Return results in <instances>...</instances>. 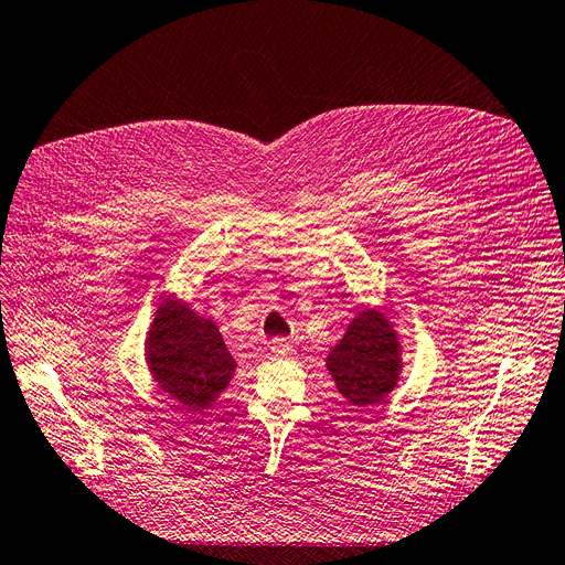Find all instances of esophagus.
Wrapping results in <instances>:
<instances>
[{
    "label": "esophagus",
    "instance_id": "34e87169",
    "mask_svg": "<svg viewBox=\"0 0 565 565\" xmlns=\"http://www.w3.org/2000/svg\"><path fill=\"white\" fill-rule=\"evenodd\" d=\"M269 349H273V353L277 358H290L292 355V343L288 339H273Z\"/></svg>",
    "mask_w": 565,
    "mask_h": 565
}]
</instances>
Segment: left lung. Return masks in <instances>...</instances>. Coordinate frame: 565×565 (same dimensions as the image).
Segmentation results:
<instances>
[{"label": "left lung", "mask_w": 565, "mask_h": 565, "mask_svg": "<svg viewBox=\"0 0 565 565\" xmlns=\"http://www.w3.org/2000/svg\"><path fill=\"white\" fill-rule=\"evenodd\" d=\"M399 332L376 309H362L326 358L339 395L355 411L383 404L397 387L404 370Z\"/></svg>", "instance_id": "obj_1"}]
</instances>
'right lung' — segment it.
Listing matches in <instances>:
<instances>
[{
	"instance_id": "obj_1",
	"label": "right lung",
	"mask_w": 565,
	"mask_h": 565,
	"mask_svg": "<svg viewBox=\"0 0 565 565\" xmlns=\"http://www.w3.org/2000/svg\"><path fill=\"white\" fill-rule=\"evenodd\" d=\"M145 362L157 387L189 413L207 411L237 370L212 318L170 298L147 330Z\"/></svg>"
}]
</instances>
